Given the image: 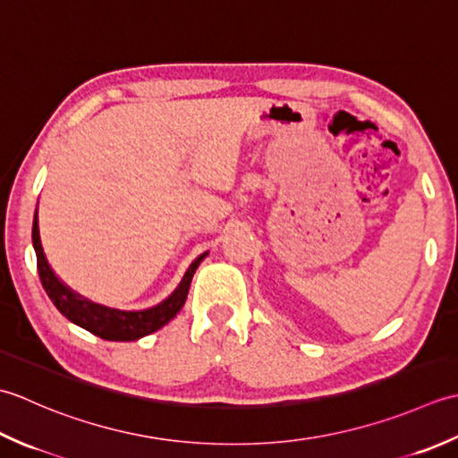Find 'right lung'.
<instances>
[{"mask_svg":"<svg viewBox=\"0 0 458 458\" xmlns=\"http://www.w3.org/2000/svg\"><path fill=\"white\" fill-rule=\"evenodd\" d=\"M33 247L37 255V268H39L41 284L45 288V293L49 294L51 302L57 306V310L63 316H67L72 324H77L81 328L89 330L90 334L98 335V338L110 340V342H132V340L142 338V335L160 330L164 324L170 322L185 304L195 268L199 267V263L205 257L203 253L201 257L193 260L180 286H177L175 293L162 304L150 308V310L120 312V310H114V308L89 302L87 298H81L79 294H74L71 288L64 286L59 278L55 276L49 263H47L43 247H41L37 211L33 217Z\"/></svg>","mask_w":458,"mask_h":458,"instance_id":"obj_1","label":"right lung"}]
</instances>
